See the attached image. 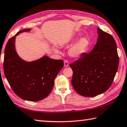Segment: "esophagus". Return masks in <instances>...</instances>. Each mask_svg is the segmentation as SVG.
<instances>
[{
	"label": "esophagus",
	"mask_w": 127,
	"mask_h": 127,
	"mask_svg": "<svg viewBox=\"0 0 127 127\" xmlns=\"http://www.w3.org/2000/svg\"><path fill=\"white\" fill-rule=\"evenodd\" d=\"M64 66L65 67H67L69 66V63H68V61L65 59V60L64 61Z\"/></svg>",
	"instance_id": "esophagus-1"
}]
</instances>
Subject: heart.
<instances>
[{
	"instance_id": "1",
	"label": "heart",
	"mask_w": 127,
	"mask_h": 127,
	"mask_svg": "<svg viewBox=\"0 0 127 127\" xmlns=\"http://www.w3.org/2000/svg\"><path fill=\"white\" fill-rule=\"evenodd\" d=\"M75 38H73V40ZM89 46V41L85 37L79 39L76 43L72 46L69 50V53L73 57H78L82 55L88 50ZM54 51L58 52V50L54 49Z\"/></svg>"
}]
</instances>
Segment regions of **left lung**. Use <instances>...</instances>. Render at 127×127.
Returning a JSON list of instances; mask_svg holds the SVG:
<instances>
[{"label":"left lung","instance_id":"8db88e82","mask_svg":"<svg viewBox=\"0 0 127 127\" xmlns=\"http://www.w3.org/2000/svg\"><path fill=\"white\" fill-rule=\"evenodd\" d=\"M98 37L90 53H84L71 63V84L79 95L94 97L110 88L118 70L117 44L110 33L97 29Z\"/></svg>","mask_w":127,"mask_h":127}]
</instances>
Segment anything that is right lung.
<instances>
[{
  "mask_svg": "<svg viewBox=\"0 0 127 127\" xmlns=\"http://www.w3.org/2000/svg\"><path fill=\"white\" fill-rule=\"evenodd\" d=\"M11 37L5 48L3 68L5 76L15 94L30 101L45 98L51 92L57 74L63 68V61L44 56L38 60L26 62L20 58L15 49V36Z\"/></svg>",
  "mask_w": 127,
  "mask_h": 127,
  "instance_id": "1",
  "label": "right lung"
}]
</instances>
